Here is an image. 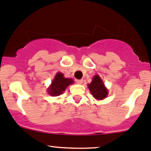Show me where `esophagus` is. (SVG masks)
<instances>
[{
  "label": "esophagus",
  "mask_w": 151,
  "mask_h": 151,
  "mask_svg": "<svg viewBox=\"0 0 151 151\" xmlns=\"http://www.w3.org/2000/svg\"><path fill=\"white\" fill-rule=\"evenodd\" d=\"M76 81H77V84H82V83H83V79H77Z\"/></svg>",
  "instance_id": "34e87169"
}]
</instances>
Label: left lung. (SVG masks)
<instances>
[{
  "instance_id": "obj_1",
  "label": "left lung",
  "mask_w": 151,
  "mask_h": 151,
  "mask_svg": "<svg viewBox=\"0 0 151 151\" xmlns=\"http://www.w3.org/2000/svg\"><path fill=\"white\" fill-rule=\"evenodd\" d=\"M88 87L93 97L96 99H104L108 95V90L106 88L103 81L98 74L93 77L91 82L88 84Z\"/></svg>"
}]
</instances>
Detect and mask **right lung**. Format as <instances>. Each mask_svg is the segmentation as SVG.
I'll list each match as a JSON object with an SVG mask.
<instances>
[{
    "label": "right lung",
    "instance_id": "obj_1",
    "mask_svg": "<svg viewBox=\"0 0 151 151\" xmlns=\"http://www.w3.org/2000/svg\"><path fill=\"white\" fill-rule=\"evenodd\" d=\"M73 83V79L65 78L63 74H62L61 72H58L55 76L51 85L47 89V91L50 95L52 96H59L65 91L67 86Z\"/></svg>",
    "mask_w": 151,
    "mask_h": 151
}]
</instances>
